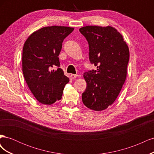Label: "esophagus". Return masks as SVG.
<instances>
[{"mask_svg": "<svg viewBox=\"0 0 154 154\" xmlns=\"http://www.w3.org/2000/svg\"><path fill=\"white\" fill-rule=\"evenodd\" d=\"M77 77H78L77 74H70V78H72V79H75Z\"/></svg>", "mask_w": 154, "mask_h": 154, "instance_id": "esophagus-1", "label": "esophagus"}]
</instances>
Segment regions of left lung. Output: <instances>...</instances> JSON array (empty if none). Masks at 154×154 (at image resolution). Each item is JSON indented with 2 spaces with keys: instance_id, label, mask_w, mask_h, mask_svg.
<instances>
[{
  "instance_id": "8db88e82",
  "label": "left lung",
  "mask_w": 154,
  "mask_h": 154,
  "mask_svg": "<svg viewBox=\"0 0 154 154\" xmlns=\"http://www.w3.org/2000/svg\"><path fill=\"white\" fill-rule=\"evenodd\" d=\"M80 31L89 45L90 61L97 67L83 74L87 87L82 101L91 110H103L112 105L125 82L129 49L113 27L87 26Z\"/></svg>"
}]
</instances>
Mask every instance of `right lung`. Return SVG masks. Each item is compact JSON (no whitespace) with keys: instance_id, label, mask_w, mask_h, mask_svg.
<instances>
[{"instance_id":"obj_1","label":"right lung","mask_w":154,"mask_h":154,"mask_svg":"<svg viewBox=\"0 0 154 154\" xmlns=\"http://www.w3.org/2000/svg\"><path fill=\"white\" fill-rule=\"evenodd\" d=\"M66 26H48L31 33L24 44L22 72L27 86L40 103L51 105L62 99L69 78L60 67L58 56L63 40L74 30Z\"/></svg>"}]
</instances>
